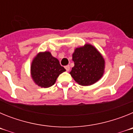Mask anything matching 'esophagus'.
Returning a JSON list of instances; mask_svg holds the SVG:
<instances>
[{
    "instance_id": "34e87169",
    "label": "esophagus",
    "mask_w": 133,
    "mask_h": 133,
    "mask_svg": "<svg viewBox=\"0 0 133 133\" xmlns=\"http://www.w3.org/2000/svg\"><path fill=\"white\" fill-rule=\"evenodd\" d=\"M65 69H66V70L67 71V72H69V70H70V66H69V65L66 66H65Z\"/></svg>"
}]
</instances>
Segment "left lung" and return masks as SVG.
Wrapping results in <instances>:
<instances>
[{
  "label": "left lung",
  "mask_w": 133,
  "mask_h": 133,
  "mask_svg": "<svg viewBox=\"0 0 133 133\" xmlns=\"http://www.w3.org/2000/svg\"><path fill=\"white\" fill-rule=\"evenodd\" d=\"M72 61L75 66L70 74L80 85H92L104 75L105 61L103 55L92 44H85L76 48L72 54Z\"/></svg>",
  "instance_id": "8db88e82"
}]
</instances>
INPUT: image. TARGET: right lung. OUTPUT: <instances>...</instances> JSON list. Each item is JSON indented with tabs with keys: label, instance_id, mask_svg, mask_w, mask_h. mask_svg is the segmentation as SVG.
<instances>
[{
	"label": "right lung",
	"instance_id": "1",
	"mask_svg": "<svg viewBox=\"0 0 133 133\" xmlns=\"http://www.w3.org/2000/svg\"><path fill=\"white\" fill-rule=\"evenodd\" d=\"M66 71L59 61L49 51L38 52L34 57L30 66V75L34 83L41 87L53 85L61 73Z\"/></svg>",
	"mask_w": 133,
	"mask_h": 133
}]
</instances>
